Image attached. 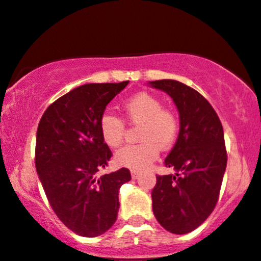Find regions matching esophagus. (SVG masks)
Masks as SVG:
<instances>
[{
  "label": "esophagus",
  "instance_id": "1",
  "mask_svg": "<svg viewBox=\"0 0 261 261\" xmlns=\"http://www.w3.org/2000/svg\"><path fill=\"white\" fill-rule=\"evenodd\" d=\"M131 176H133V179H139V176H140V173L137 172V170L133 169V170H131Z\"/></svg>",
  "mask_w": 261,
  "mask_h": 261
}]
</instances>
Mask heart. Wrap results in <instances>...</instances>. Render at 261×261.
I'll list each match as a JSON object with an SVG mask.
<instances>
[{"mask_svg": "<svg viewBox=\"0 0 261 261\" xmlns=\"http://www.w3.org/2000/svg\"><path fill=\"white\" fill-rule=\"evenodd\" d=\"M122 110L131 125H140L137 130L140 142L119 149L115 162L131 169H146L158 157L160 148L167 149L174 145L180 128L179 116L172 108L163 107L160 98L146 92L128 98ZM99 130L101 139L110 147H118L124 141V121L112 113L100 116Z\"/></svg>", "mask_w": 261, "mask_h": 261, "instance_id": "obj_1", "label": "heart"}]
</instances>
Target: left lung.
I'll return each mask as SVG.
<instances>
[{
  "mask_svg": "<svg viewBox=\"0 0 261 261\" xmlns=\"http://www.w3.org/2000/svg\"><path fill=\"white\" fill-rule=\"evenodd\" d=\"M151 85L168 93L180 115L178 140L164 161L176 173L157 175L152 208L163 228L187 234L205 222L220 197L227 166L223 127L207 99L191 87L174 80Z\"/></svg>",
  "mask_w": 261,
  "mask_h": 261,
  "instance_id": "obj_1",
  "label": "left lung"
}]
</instances>
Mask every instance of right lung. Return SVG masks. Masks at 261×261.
<instances>
[{
    "instance_id": "obj_1",
    "label": "right lung",
    "mask_w": 261,
    "mask_h": 261,
    "mask_svg": "<svg viewBox=\"0 0 261 261\" xmlns=\"http://www.w3.org/2000/svg\"><path fill=\"white\" fill-rule=\"evenodd\" d=\"M127 83L77 87L50 104L39 121V179L56 216L79 236L98 237L113 226L120 206L119 189L131 180L127 168L98 174L113 155L101 139L100 116Z\"/></svg>"
}]
</instances>
